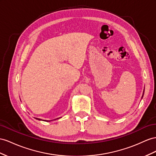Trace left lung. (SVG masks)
<instances>
[{
	"mask_svg": "<svg viewBox=\"0 0 156 156\" xmlns=\"http://www.w3.org/2000/svg\"><path fill=\"white\" fill-rule=\"evenodd\" d=\"M143 95H144V93H143ZM142 97H143V95L142 96Z\"/></svg>",
	"mask_w": 156,
	"mask_h": 156,
	"instance_id": "left-lung-1",
	"label": "left lung"
}]
</instances>
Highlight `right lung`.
Segmentation results:
<instances>
[{"label": "right lung", "mask_w": 156, "mask_h": 156, "mask_svg": "<svg viewBox=\"0 0 156 156\" xmlns=\"http://www.w3.org/2000/svg\"><path fill=\"white\" fill-rule=\"evenodd\" d=\"M35 119H37V120H39V121H41V119H38V118H35Z\"/></svg>", "instance_id": "right-lung-1"}]
</instances>
